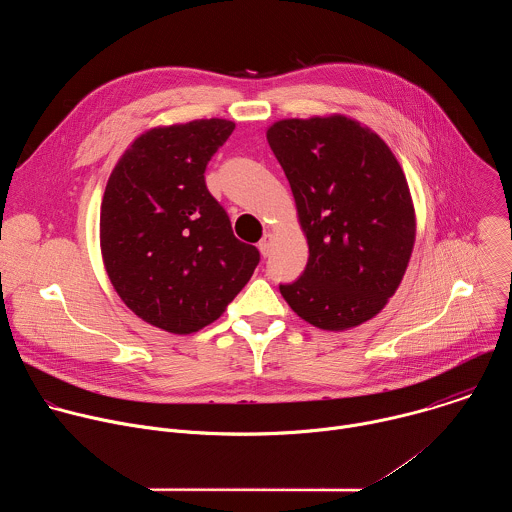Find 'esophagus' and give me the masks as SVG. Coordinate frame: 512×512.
<instances>
[{
    "instance_id": "obj_1",
    "label": "esophagus",
    "mask_w": 512,
    "mask_h": 512,
    "mask_svg": "<svg viewBox=\"0 0 512 512\" xmlns=\"http://www.w3.org/2000/svg\"><path fill=\"white\" fill-rule=\"evenodd\" d=\"M257 247H259L261 255H263V257H267V255L271 253V249H273V237H271L269 233H267V235H263V239L259 241V245H257Z\"/></svg>"
}]
</instances>
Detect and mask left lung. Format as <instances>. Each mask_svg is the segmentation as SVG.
Here are the masks:
<instances>
[{"label": "left lung", "mask_w": 512, "mask_h": 512, "mask_svg": "<svg viewBox=\"0 0 512 512\" xmlns=\"http://www.w3.org/2000/svg\"><path fill=\"white\" fill-rule=\"evenodd\" d=\"M294 192L310 257L279 291L302 320L346 330L377 316L399 287L415 241L405 174L387 143L342 115L267 129Z\"/></svg>", "instance_id": "obj_1"}]
</instances>
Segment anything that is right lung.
Segmentation results:
<instances>
[{
	"label": "right lung",
	"instance_id": "add662e5",
	"mask_svg": "<svg viewBox=\"0 0 512 512\" xmlns=\"http://www.w3.org/2000/svg\"><path fill=\"white\" fill-rule=\"evenodd\" d=\"M233 129V121L198 119L145 131L105 188L101 251L109 279L131 312L174 334L221 316L261 259L233 235L204 180Z\"/></svg>",
	"mask_w": 512,
	"mask_h": 512
}]
</instances>
